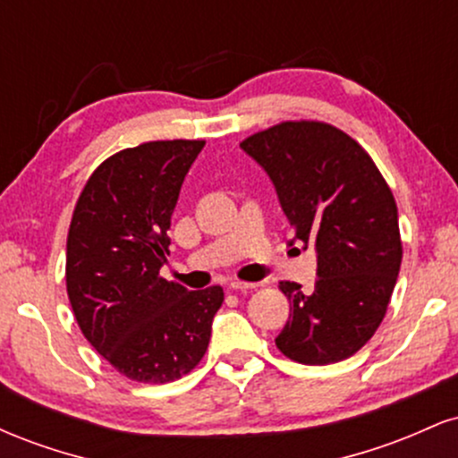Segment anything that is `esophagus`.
<instances>
[{
  "label": "esophagus",
  "instance_id": "1",
  "mask_svg": "<svg viewBox=\"0 0 458 458\" xmlns=\"http://www.w3.org/2000/svg\"><path fill=\"white\" fill-rule=\"evenodd\" d=\"M259 286V284L256 282H241V280H233L230 282V288H233V291H254V288Z\"/></svg>",
  "mask_w": 458,
  "mask_h": 458
}]
</instances>
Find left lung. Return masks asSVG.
<instances>
[{
	"label": "left lung",
	"instance_id": "obj_1",
	"mask_svg": "<svg viewBox=\"0 0 458 458\" xmlns=\"http://www.w3.org/2000/svg\"><path fill=\"white\" fill-rule=\"evenodd\" d=\"M276 187L295 228L291 245H314L317 282H280L291 317L277 349L308 366L343 361L372 338L401 271L394 196L353 138L325 123H282L241 141Z\"/></svg>",
	"mask_w": 458,
	"mask_h": 458
}]
</instances>
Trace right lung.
I'll return each mask as SVG.
<instances>
[{
    "label": "right lung",
    "mask_w": 458,
    "mask_h": 458,
    "mask_svg": "<svg viewBox=\"0 0 458 458\" xmlns=\"http://www.w3.org/2000/svg\"><path fill=\"white\" fill-rule=\"evenodd\" d=\"M202 140L148 141L94 170L72 213L66 291L94 349L140 383L181 379L198 366L222 308L219 286L163 280L178 193Z\"/></svg>",
    "instance_id": "1"
}]
</instances>
